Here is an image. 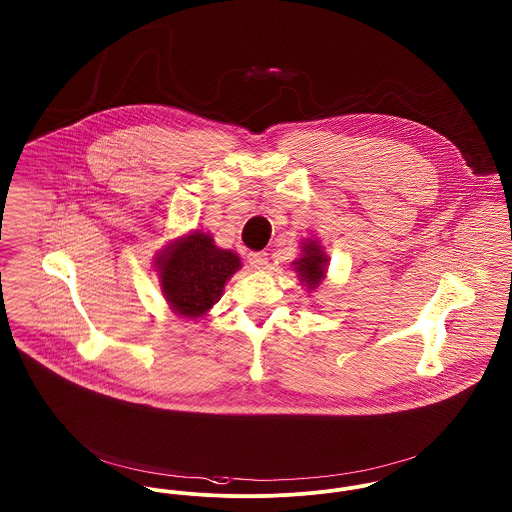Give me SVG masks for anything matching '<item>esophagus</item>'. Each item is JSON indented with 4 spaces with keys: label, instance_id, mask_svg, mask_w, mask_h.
I'll list each match as a JSON object with an SVG mask.
<instances>
[{
    "label": "esophagus",
    "instance_id": "obj_1",
    "mask_svg": "<svg viewBox=\"0 0 512 512\" xmlns=\"http://www.w3.org/2000/svg\"><path fill=\"white\" fill-rule=\"evenodd\" d=\"M268 252H264V250H258V252H250L248 254V262H250V266L252 268H256V270H262V268H266L268 266Z\"/></svg>",
    "mask_w": 512,
    "mask_h": 512
}]
</instances>
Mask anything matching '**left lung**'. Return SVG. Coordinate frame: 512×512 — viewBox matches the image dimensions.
Wrapping results in <instances>:
<instances>
[{
	"instance_id": "obj_1",
	"label": "left lung",
	"mask_w": 512,
	"mask_h": 512,
	"mask_svg": "<svg viewBox=\"0 0 512 512\" xmlns=\"http://www.w3.org/2000/svg\"><path fill=\"white\" fill-rule=\"evenodd\" d=\"M305 254L303 258H299L295 262V270L301 275V281L307 285L308 289H314L320 285L324 272H326V256L324 252L320 250V246L316 242H310L303 246Z\"/></svg>"
}]
</instances>
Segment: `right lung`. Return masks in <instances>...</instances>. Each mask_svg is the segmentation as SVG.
<instances>
[{
	"mask_svg": "<svg viewBox=\"0 0 512 512\" xmlns=\"http://www.w3.org/2000/svg\"><path fill=\"white\" fill-rule=\"evenodd\" d=\"M157 260L163 293L186 318L202 316L213 307L225 281L240 268L237 254L217 248L209 235L198 231L163 250Z\"/></svg>",
	"mask_w": 512,
	"mask_h": 512,
	"instance_id": "right-lung-1",
	"label": "right lung"
}]
</instances>
